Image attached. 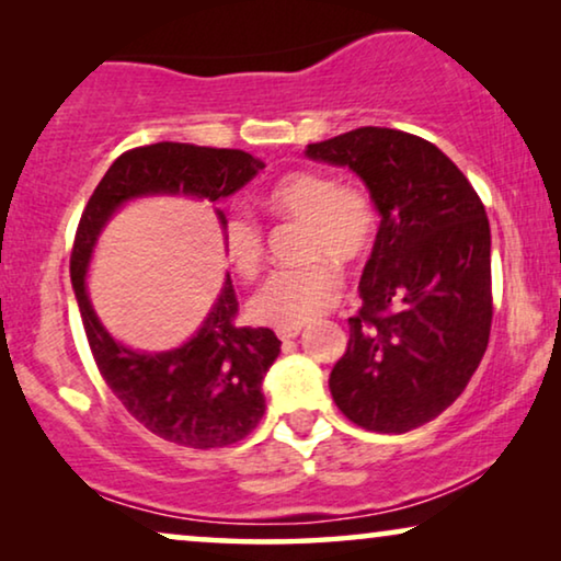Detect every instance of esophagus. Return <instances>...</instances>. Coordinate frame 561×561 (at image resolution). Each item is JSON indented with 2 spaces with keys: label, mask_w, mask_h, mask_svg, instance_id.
<instances>
[{
  "label": "esophagus",
  "mask_w": 561,
  "mask_h": 561,
  "mask_svg": "<svg viewBox=\"0 0 561 561\" xmlns=\"http://www.w3.org/2000/svg\"><path fill=\"white\" fill-rule=\"evenodd\" d=\"M301 334V327H283V329H278V336L283 342H288V340H296V336Z\"/></svg>",
  "instance_id": "1"
}]
</instances>
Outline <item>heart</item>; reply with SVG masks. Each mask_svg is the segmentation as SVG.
Listing matches in <instances>:
<instances>
[{
	"mask_svg": "<svg viewBox=\"0 0 561 561\" xmlns=\"http://www.w3.org/2000/svg\"><path fill=\"white\" fill-rule=\"evenodd\" d=\"M267 206L306 221L304 265L280 267L250 298V319L265 327H301L321 317L340 298L342 278L329 264L352 265L373 248L378 217L370 196L327 173L296 171L267 191ZM225 252L237 275L252 278L263 265L265 242L248 211H232L225 221Z\"/></svg>",
	"mask_w": 561,
	"mask_h": 561,
	"instance_id": "b5f03b06",
	"label": "heart"
}]
</instances>
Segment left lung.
I'll return each instance as SVG.
<instances>
[{
    "label": "left lung",
    "mask_w": 561,
    "mask_h": 561,
    "mask_svg": "<svg viewBox=\"0 0 561 561\" xmlns=\"http://www.w3.org/2000/svg\"><path fill=\"white\" fill-rule=\"evenodd\" d=\"M306 158L357 173L380 214L329 390L357 426L405 434L457 401L488 350L485 206L436 145L401 129H352Z\"/></svg>",
    "instance_id": "1"
}]
</instances>
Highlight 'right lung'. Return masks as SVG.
Masks as SVG:
<instances>
[{"label": "right lung", "mask_w": 561, "mask_h": 561, "mask_svg": "<svg viewBox=\"0 0 561 561\" xmlns=\"http://www.w3.org/2000/svg\"><path fill=\"white\" fill-rule=\"evenodd\" d=\"M257 158L242 150L156 142L122 152L91 194L71 252V283L99 373L122 405L160 439L191 449L227 447L248 436L265 413L263 378L280 355L265 327H234L229 275L202 327L181 347L140 352L106 332L91 306L87 273L99 234L127 202L188 196L217 204L255 179ZM225 229V214L217 209Z\"/></svg>", "instance_id": "add662e5"}]
</instances>
